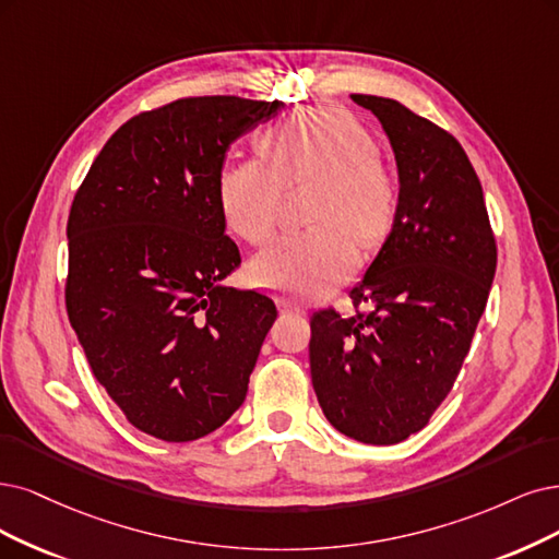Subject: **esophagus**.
I'll list each match as a JSON object with an SVG mask.
<instances>
[{
  "label": "esophagus",
  "instance_id": "esophagus-1",
  "mask_svg": "<svg viewBox=\"0 0 559 559\" xmlns=\"http://www.w3.org/2000/svg\"><path fill=\"white\" fill-rule=\"evenodd\" d=\"M278 306H281V311H287V313H304V308L290 299H281Z\"/></svg>",
  "mask_w": 559,
  "mask_h": 559
}]
</instances>
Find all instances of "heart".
I'll list each match as a JSON object with an SVG mask.
<instances>
[{
	"mask_svg": "<svg viewBox=\"0 0 559 559\" xmlns=\"http://www.w3.org/2000/svg\"><path fill=\"white\" fill-rule=\"evenodd\" d=\"M262 160L225 163L218 202L248 243L276 230L285 193L306 189L308 230L269 246L251 264L255 285L285 297L324 295L355 272L357 243L380 246L399 214V179L361 123L343 110L308 106L264 129Z\"/></svg>",
	"mask_w": 559,
	"mask_h": 559,
	"instance_id": "b5f03b06",
	"label": "heart"
}]
</instances>
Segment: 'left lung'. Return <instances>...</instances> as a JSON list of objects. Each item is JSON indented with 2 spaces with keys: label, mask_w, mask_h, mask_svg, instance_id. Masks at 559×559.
Listing matches in <instances>:
<instances>
[{
  "label": "left lung",
  "mask_w": 559,
  "mask_h": 559,
  "mask_svg": "<svg viewBox=\"0 0 559 559\" xmlns=\"http://www.w3.org/2000/svg\"><path fill=\"white\" fill-rule=\"evenodd\" d=\"M394 150L401 202L355 308L311 318V378L336 430L396 444L421 430L469 353L498 264L481 181L461 142L394 98L353 94Z\"/></svg>",
  "instance_id": "8db88e82"
}]
</instances>
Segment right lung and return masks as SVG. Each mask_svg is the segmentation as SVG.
<instances>
[{
  "mask_svg": "<svg viewBox=\"0 0 559 559\" xmlns=\"http://www.w3.org/2000/svg\"><path fill=\"white\" fill-rule=\"evenodd\" d=\"M281 100L193 96L131 117L100 150L67 223V313L94 378L165 442L210 436L246 399L274 301L225 287L218 175Z\"/></svg>",
  "mask_w": 559,
  "mask_h": 559,
  "instance_id": "obj_1",
  "label": "right lung"
}]
</instances>
